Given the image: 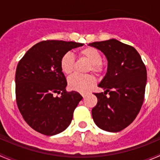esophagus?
Segmentation results:
<instances>
[{"instance_id":"1","label":"esophagus","mask_w":160,"mask_h":160,"mask_svg":"<svg viewBox=\"0 0 160 160\" xmlns=\"http://www.w3.org/2000/svg\"><path fill=\"white\" fill-rule=\"evenodd\" d=\"M81 95H82V97H83V98H86V96H87V93H81Z\"/></svg>"}]
</instances>
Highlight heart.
I'll return each mask as SVG.
<instances>
[{"instance_id": "b5f03b06", "label": "heart", "mask_w": 160, "mask_h": 160, "mask_svg": "<svg viewBox=\"0 0 160 160\" xmlns=\"http://www.w3.org/2000/svg\"><path fill=\"white\" fill-rule=\"evenodd\" d=\"M79 55L81 57L85 58L90 62V70L96 73H101L103 70L101 63L102 55L96 48L86 47L79 51ZM75 59L72 53L67 52L62 56L60 59V69L66 75H70L73 72ZM96 83L94 77L92 75H75L72 76L68 80L69 88L71 90L79 92L88 91Z\"/></svg>"}]
</instances>
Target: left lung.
Instances as JSON below:
<instances>
[{
    "mask_svg": "<svg viewBox=\"0 0 160 160\" xmlns=\"http://www.w3.org/2000/svg\"><path fill=\"white\" fill-rule=\"evenodd\" d=\"M89 46L101 50L108 59L107 72L98 84L104 92L94 93L98 104L92 109L93 122L104 131L120 132L135 120L143 104L146 66L135 48L114 38Z\"/></svg>",
    "mask_w": 160,
    "mask_h": 160,
    "instance_id": "obj_1",
    "label": "left lung"
}]
</instances>
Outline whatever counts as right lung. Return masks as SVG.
<instances>
[{
	"mask_svg": "<svg viewBox=\"0 0 160 160\" xmlns=\"http://www.w3.org/2000/svg\"><path fill=\"white\" fill-rule=\"evenodd\" d=\"M83 43L47 40L37 43L19 61L15 73L18 108L30 127L39 133L54 135L70 125L82 96L66 90L67 82L60 59ZM55 93L60 94L55 97Z\"/></svg>",
	"mask_w": 160,
	"mask_h": 160,
	"instance_id": "1",
	"label": "right lung"
}]
</instances>
